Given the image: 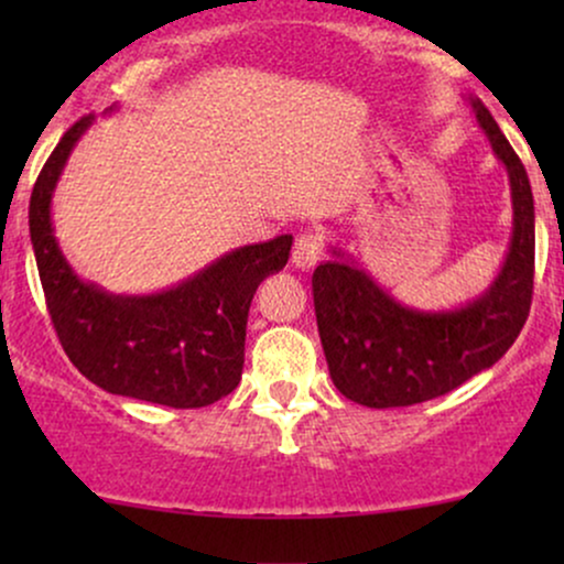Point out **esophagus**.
<instances>
[{"label":"esophagus","mask_w":564,"mask_h":564,"mask_svg":"<svg viewBox=\"0 0 564 564\" xmlns=\"http://www.w3.org/2000/svg\"><path fill=\"white\" fill-rule=\"evenodd\" d=\"M321 236H315V232H302V236H296L294 249H291V264H294L296 270H302V273L304 270H313L321 260Z\"/></svg>","instance_id":"obj_1"}]
</instances>
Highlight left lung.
I'll use <instances>...</instances> for the list:
<instances>
[{
    "mask_svg": "<svg viewBox=\"0 0 564 564\" xmlns=\"http://www.w3.org/2000/svg\"><path fill=\"white\" fill-rule=\"evenodd\" d=\"M477 124L509 174L511 238L488 289L453 310H419L381 289L339 246L313 273L315 318L328 373L366 408H403L456 390L507 355L533 296L535 209L520 156L480 97H467Z\"/></svg>",
    "mask_w": 564,
    "mask_h": 564,
    "instance_id": "8db88e82",
    "label": "left lung"
}]
</instances>
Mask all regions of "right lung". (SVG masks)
<instances>
[{
	"label": "right lung",
	"mask_w": 564,
	"mask_h": 564,
	"mask_svg": "<svg viewBox=\"0 0 564 564\" xmlns=\"http://www.w3.org/2000/svg\"><path fill=\"white\" fill-rule=\"evenodd\" d=\"M116 111V106L106 113ZM84 116L39 174L29 228L55 332L79 371L100 390L170 408H204L241 381L246 318L257 286L286 268L291 236L241 246L153 294H111L70 268L55 238L53 196L82 134Z\"/></svg>",
	"instance_id": "obj_1"
}]
</instances>
